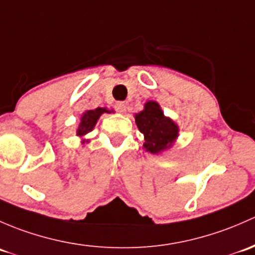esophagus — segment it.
I'll return each mask as SVG.
<instances>
[{"mask_svg":"<svg viewBox=\"0 0 255 255\" xmlns=\"http://www.w3.org/2000/svg\"><path fill=\"white\" fill-rule=\"evenodd\" d=\"M115 110L119 113H125L127 112V104L123 103V102H118V103L115 104Z\"/></svg>","mask_w":255,"mask_h":255,"instance_id":"1","label":"esophagus"}]
</instances>
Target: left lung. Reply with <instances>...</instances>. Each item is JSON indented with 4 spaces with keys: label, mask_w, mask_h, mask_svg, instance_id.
I'll return each instance as SVG.
<instances>
[{
    "label": "left lung",
    "mask_w": 255,
    "mask_h": 255,
    "mask_svg": "<svg viewBox=\"0 0 255 255\" xmlns=\"http://www.w3.org/2000/svg\"><path fill=\"white\" fill-rule=\"evenodd\" d=\"M136 124L145 136V148L151 153H158L172 145L178 135V127L163 115L156 102H148L145 109L136 114Z\"/></svg>",
    "instance_id": "8db88e82"
}]
</instances>
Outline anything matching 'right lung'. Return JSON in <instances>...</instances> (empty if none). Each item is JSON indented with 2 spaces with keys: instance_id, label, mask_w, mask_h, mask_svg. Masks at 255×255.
Wrapping results in <instances>:
<instances>
[{
  "instance_id": "1",
  "label": "right lung",
  "mask_w": 255,
  "mask_h": 255,
  "mask_svg": "<svg viewBox=\"0 0 255 255\" xmlns=\"http://www.w3.org/2000/svg\"><path fill=\"white\" fill-rule=\"evenodd\" d=\"M103 113H110V112L109 110H107L106 108H97L94 110H88V112H86L85 114L82 115V119H81L80 127H78V130H77V135L83 136L87 132H89V131L93 130L97 120L99 119V117H101Z\"/></svg>"
}]
</instances>
